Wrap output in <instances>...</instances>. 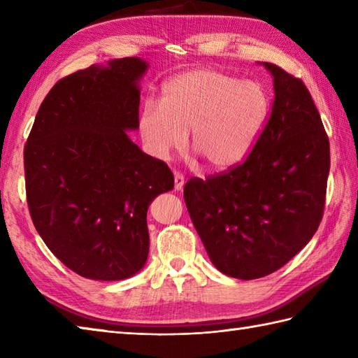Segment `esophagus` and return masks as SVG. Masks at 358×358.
<instances>
[{"label": "esophagus", "instance_id": "1", "mask_svg": "<svg viewBox=\"0 0 358 358\" xmlns=\"http://www.w3.org/2000/svg\"><path fill=\"white\" fill-rule=\"evenodd\" d=\"M173 181H175V191H181L185 186V177L178 172L173 173Z\"/></svg>", "mask_w": 358, "mask_h": 358}]
</instances>
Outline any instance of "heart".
I'll return each instance as SVG.
<instances>
[{
    "instance_id": "1",
    "label": "heart",
    "mask_w": 358,
    "mask_h": 358,
    "mask_svg": "<svg viewBox=\"0 0 358 358\" xmlns=\"http://www.w3.org/2000/svg\"><path fill=\"white\" fill-rule=\"evenodd\" d=\"M271 110L269 95L255 81L214 69H195L169 80L162 101L143 103L138 129L148 152L167 159L191 144L214 171H227L252 152Z\"/></svg>"
}]
</instances>
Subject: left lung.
Returning <instances> with one entry per match:
<instances>
[{"instance_id": "left-lung-1", "label": "left lung", "mask_w": 358, "mask_h": 358, "mask_svg": "<svg viewBox=\"0 0 358 358\" xmlns=\"http://www.w3.org/2000/svg\"><path fill=\"white\" fill-rule=\"evenodd\" d=\"M271 117L240 166L189 180L185 201L215 268L240 280L275 272L305 248L322 222L329 140L309 90L281 67Z\"/></svg>"}]
</instances>
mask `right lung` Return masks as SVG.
Returning a JSON list of instances; mask_svg holds the SVG:
<instances>
[{
    "instance_id": "right-lung-1",
    "label": "right lung",
    "mask_w": 358,
    "mask_h": 358,
    "mask_svg": "<svg viewBox=\"0 0 358 358\" xmlns=\"http://www.w3.org/2000/svg\"><path fill=\"white\" fill-rule=\"evenodd\" d=\"M138 57L94 64L45 95L24 148L26 194L35 229L78 275L115 281L149 255L148 208L172 191L162 159L129 138L138 129Z\"/></svg>"
}]
</instances>
